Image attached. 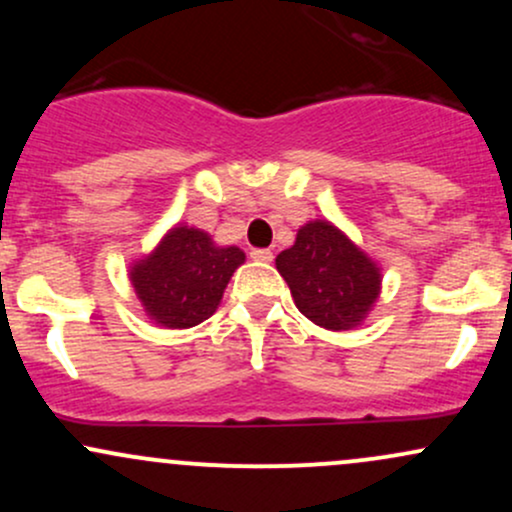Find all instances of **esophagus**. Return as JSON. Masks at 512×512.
Returning <instances> with one entry per match:
<instances>
[{
	"label": "esophagus",
	"mask_w": 512,
	"mask_h": 512,
	"mask_svg": "<svg viewBox=\"0 0 512 512\" xmlns=\"http://www.w3.org/2000/svg\"><path fill=\"white\" fill-rule=\"evenodd\" d=\"M250 257H252V260H257V262H272L274 252L267 250V248H255V250H250Z\"/></svg>",
	"instance_id": "1"
}]
</instances>
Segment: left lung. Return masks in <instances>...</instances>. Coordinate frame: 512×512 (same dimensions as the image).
I'll return each mask as SVG.
<instances>
[{
  "instance_id": "1",
  "label": "left lung",
  "mask_w": 512,
  "mask_h": 512,
  "mask_svg": "<svg viewBox=\"0 0 512 512\" xmlns=\"http://www.w3.org/2000/svg\"><path fill=\"white\" fill-rule=\"evenodd\" d=\"M296 308L325 330L361 325L380 291V272L361 250L327 221H310L293 248L276 257Z\"/></svg>"
}]
</instances>
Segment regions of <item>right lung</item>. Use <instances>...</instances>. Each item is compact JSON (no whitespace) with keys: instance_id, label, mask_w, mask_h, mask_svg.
I'll return each instance as SVG.
<instances>
[{"instance_id":"right-lung-1","label":"right lung","mask_w":512,"mask_h":512,"mask_svg":"<svg viewBox=\"0 0 512 512\" xmlns=\"http://www.w3.org/2000/svg\"><path fill=\"white\" fill-rule=\"evenodd\" d=\"M245 252L216 248L207 233L178 226L146 260L132 267V284L144 310L163 327L187 330L214 315L223 289Z\"/></svg>"}]
</instances>
